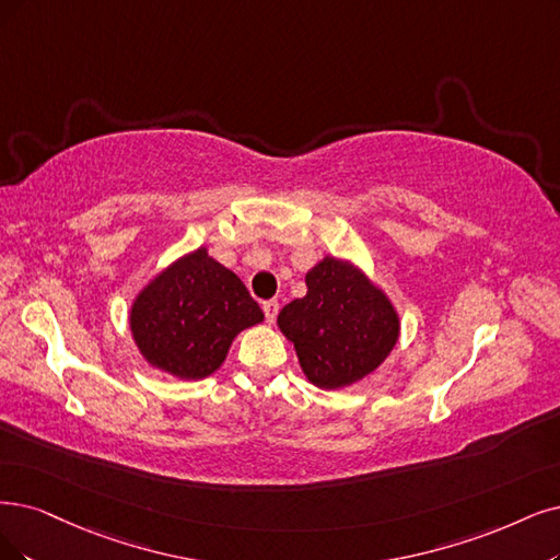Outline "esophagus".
Listing matches in <instances>:
<instances>
[{"label":"esophagus","mask_w":560,"mask_h":560,"mask_svg":"<svg viewBox=\"0 0 560 560\" xmlns=\"http://www.w3.org/2000/svg\"><path fill=\"white\" fill-rule=\"evenodd\" d=\"M262 312H265V320H267V323H275V320H277V314H279V302H277V300L262 302Z\"/></svg>","instance_id":"34e87169"}]
</instances>
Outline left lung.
Wrapping results in <instances>:
<instances>
[{
    "mask_svg": "<svg viewBox=\"0 0 560 560\" xmlns=\"http://www.w3.org/2000/svg\"><path fill=\"white\" fill-rule=\"evenodd\" d=\"M306 295L281 308L279 329L293 341L316 387H348L385 362L399 339V314L362 269L325 256L306 272Z\"/></svg>",
    "mask_w": 560,
    "mask_h": 560,
    "instance_id": "8db88e82",
    "label": "left lung"
}]
</instances>
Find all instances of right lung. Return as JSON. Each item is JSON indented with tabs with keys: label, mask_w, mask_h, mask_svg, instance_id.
Masks as SVG:
<instances>
[{
	"label": "right lung",
	"mask_w": 560,
	"mask_h": 560,
	"mask_svg": "<svg viewBox=\"0 0 560 560\" xmlns=\"http://www.w3.org/2000/svg\"><path fill=\"white\" fill-rule=\"evenodd\" d=\"M262 318L242 279L200 246L142 288L129 325L140 355L154 369L200 381L223 364L242 329Z\"/></svg>",
	"instance_id": "1"
}]
</instances>
